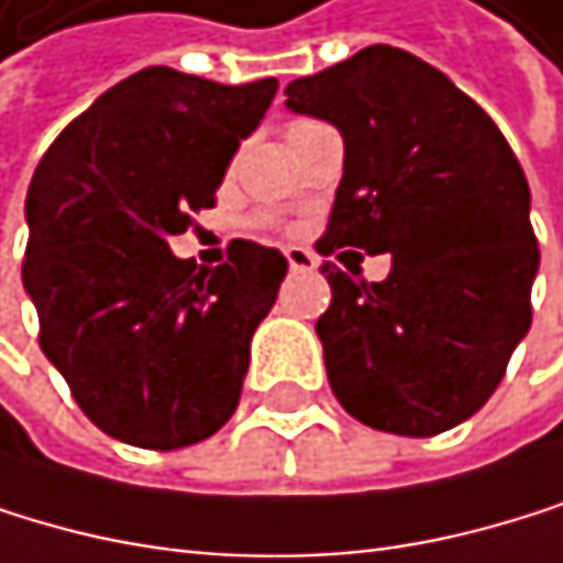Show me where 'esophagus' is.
<instances>
[{
    "mask_svg": "<svg viewBox=\"0 0 563 563\" xmlns=\"http://www.w3.org/2000/svg\"><path fill=\"white\" fill-rule=\"evenodd\" d=\"M285 257H288V268L291 272H316V265H319V257L309 251V247H285Z\"/></svg>",
    "mask_w": 563,
    "mask_h": 563,
    "instance_id": "obj_1",
    "label": "esophagus"
}]
</instances>
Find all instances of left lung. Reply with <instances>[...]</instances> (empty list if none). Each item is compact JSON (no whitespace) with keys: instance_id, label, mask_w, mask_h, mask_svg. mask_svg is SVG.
<instances>
[{"instance_id":"1","label":"left lung","mask_w":563,"mask_h":563,"mask_svg":"<svg viewBox=\"0 0 563 563\" xmlns=\"http://www.w3.org/2000/svg\"><path fill=\"white\" fill-rule=\"evenodd\" d=\"M285 98L343 135L319 254L336 251L353 274L357 250L391 254V275L371 286L322 265L332 302L316 332L332 394L390 434L462 424L530 329L540 251L514 148L442 70L397 46L298 77Z\"/></svg>"}]
</instances>
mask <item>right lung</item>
I'll use <instances>...</instances> for the list:
<instances>
[{"label":"right lung","mask_w":563,"mask_h":563,"mask_svg":"<svg viewBox=\"0 0 563 563\" xmlns=\"http://www.w3.org/2000/svg\"><path fill=\"white\" fill-rule=\"evenodd\" d=\"M275 91V77L231 87L145 67L70 121L33 173L23 288L40 346L118 442L186 449L238 411L288 261L238 241L231 265L197 268L169 238L217 203Z\"/></svg>","instance_id":"1"}]
</instances>
